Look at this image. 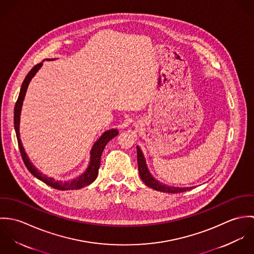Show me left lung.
Here are the masks:
<instances>
[{
	"instance_id": "left-lung-1",
	"label": "left lung",
	"mask_w": 254,
	"mask_h": 254,
	"mask_svg": "<svg viewBox=\"0 0 254 254\" xmlns=\"http://www.w3.org/2000/svg\"><path fill=\"white\" fill-rule=\"evenodd\" d=\"M137 159H138V167H139V174L141 179L145 183V185L155 190H159L162 192H170V193H178L183 192L189 190H191L190 188H175V187H168L163 185L160 182L156 181L147 170L146 164H145V157L143 155L142 150L139 146H137Z\"/></svg>"
}]
</instances>
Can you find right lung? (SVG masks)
Returning a JSON list of instances; mask_svg holds the SVG:
<instances>
[{
  "label": "right lung",
  "instance_id": "right-lung-1",
  "mask_svg": "<svg viewBox=\"0 0 254 254\" xmlns=\"http://www.w3.org/2000/svg\"><path fill=\"white\" fill-rule=\"evenodd\" d=\"M43 63H40L36 64L29 72L26 75L25 79L23 80L22 86L20 88V92H19V96L17 98V101L15 103V107H14V117H13V121H14V129H15V133H16V138H17V143H18V147L20 150V154L21 157L23 159V162L26 166V168L30 171V173L32 175H34L36 178L42 182H44L45 184L49 185L50 187L57 189V190H78L81 189L83 187H86L88 185H90L91 183L96 180L97 176H98V172H99V168L101 165V156L102 153L104 151V148L106 147L107 144L109 141L114 138L115 136H117L118 132L115 129L109 130L107 132H105L101 138L95 143V145L93 146L92 150H91V160H90V164L89 167L87 168L86 172L84 174H82L79 178H76L75 180L69 182H59L49 178L45 175H43L41 172H39L36 168L32 165V163L29 161L28 156L26 155L24 148L21 144V141L19 139V118H20V110L22 107V102L28 87V84L31 80V78L35 75V73L39 70V68L42 66Z\"/></svg>",
  "mask_w": 254,
  "mask_h": 254
}]
</instances>
